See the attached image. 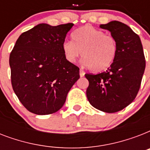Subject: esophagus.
<instances>
[{"instance_id":"obj_1","label":"esophagus","mask_w":150,"mask_h":150,"mask_svg":"<svg viewBox=\"0 0 150 150\" xmlns=\"http://www.w3.org/2000/svg\"><path fill=\"white\" fill-rule=\"evenodd\" d=\"M79 75H80V77H83L85 75V71L82 70H80L79 71Z\"/></svg>"}]
</instances>
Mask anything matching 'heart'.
<instances>
[{
    "instance_id": "heart-1",
    "label": "heart",
    "mask_w": 150,
    "mask_h": 150,
    "mask_svg": "<svg viewBox=\"0 0 150 150\" xmlns=\"http://www.w3.org/2000/svg\"><path fill=\"white\" fill-rule=\"evenodd\" d=\"M72 41L65 40L62 50L66 60L75 63L82 53V64L93 72H100L109 68L117 52L114 36L91 25H85L72 33Z\"/></svg>"
}]
</instances>
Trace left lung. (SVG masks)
Returning a JSON list of instances; mask_svg holds the SVG:
<instances>
[{"label": "left lung", "instance_id": "1", "mask_svg": "<svg viewBox=\"0 0 150 150\" xmlns=\"http://www.w3.org/2000/svg\"><path fill=\"white\" fill-rule=\"evenodd\" d=\"M115 38L117 52L106 71L86 74L89 82L87 99L93 107L106 113H115L130 104L137 96L146 68L139 36L127 25L111 21L100 25Z\"/></svg>", "mask_w": 150, "mask_h": 150}]
</instances>
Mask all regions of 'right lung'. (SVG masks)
Returning <instances> with one entry per match:
<instances>
[{
	"label": "right lung",
	"mask_w": 150,
	"mask_h": 150,
	"mask_svg": "<svg viewBox=\"0 0 150 150\" xmlns=\"http://www.w3.org/2000/svg\"><path fill=\"white\" fill-rule=\"evenodd\" d=\"M73 23H41L20 35L10 54L13 90L29 111L55 113L79 79V68L68 62L62 43Z\"/></svg>",
	"instance_id": "right-lung-1"
}]
</instances>
